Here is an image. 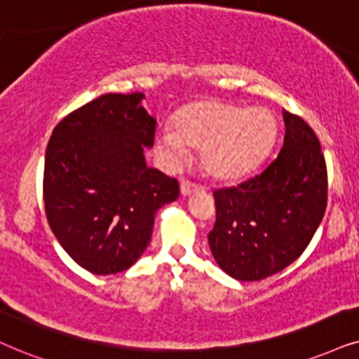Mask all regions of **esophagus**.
Returning a JSON list of instances; mask_svg holds the SVG:
<instances>
[{"instance_id": "obj_1", "label": "esophagus", "mask_w": 359, "mask_h": 359, "mask_svg": "<svg viewBox=\"0 0 359 359\" xmlns=\"http://www.w3.org/2000/svg\"><path fill=\"white\" fill-rule=\"evenodd\" d=\"M197 190H201V185L190 182V180H182V184H180V192H182V195H190L192 192H197Z\"/></svg>"}]
</instances>
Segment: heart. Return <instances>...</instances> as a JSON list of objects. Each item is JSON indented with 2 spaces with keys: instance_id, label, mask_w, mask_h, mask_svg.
<instances>
[{
  "instance_id": "1",
  "label": "heart",
  "mask_w": 359,
  "mask_h": 359,
  "mask_svg": "<svg viewBox=\"0 0 359 359\" xmlns=\"http://www.w3.org/2000/svg\"><path fill=\"white\" fill-rule=\"evenodd\" d=\"M276 134L278 126L269 109L202 101L184 107L175 117V130L162 129L157 142L172 162H182L187 147L201 149L203 169L230 180L255 169L271 151Z\"/></svg>"
}]
</instances>
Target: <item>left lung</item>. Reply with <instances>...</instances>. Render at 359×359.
Segmentation results:
<instances>
[{
  "instance_id": "1",
  "label": "left lung",
  "mask_w": 359,
  "mask_h": 359,
  "mask_svg": "<svg viewBox=\"0 0 359 359\" xmlns=\"http://www.w3.org/2000/svg\"><path fill=\"white\" fill-rule=\"evenodd\" d=\"M283 146L260 174L213 190L208 245L235 280L258 281L287 269L323 220L328 172L320 140L300 116L283 111Z\"/></svg>"
}]
</instances>
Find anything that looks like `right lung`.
Masks as SVG:
<instances>
[{
    "label": "right lung",
    "instance_id": "1",
    "mask_svg": "<svg viewBox=\"0 0 359 359\" xmlns=\"http://www.w3.org/2000/svg\"><path fill=\"white\" fill-rule=\"evenodd\" d=\"M142 93L104 94L54 127L43 198L54 237L94 275L133 266L151 243L156 212L179 197L174 177L146 165L156 140Z\"/></svg>",
    "mask_w": 359,
    "mask_h": 359
}]
</instances>
